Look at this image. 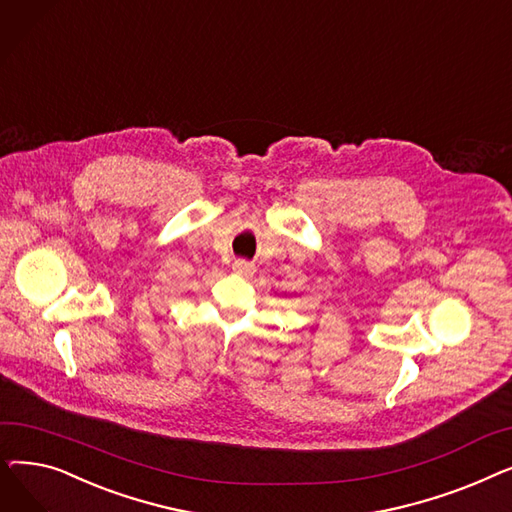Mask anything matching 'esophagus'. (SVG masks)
<instances>
[{
    "instance_id": "34e87169",
    "label": "esophagus",
    "mask_w": 512,
    "mask_h": 512,
    "mask_svg": "<svg viewBox=\"0 0 512 512\" xmlns=\"http://www.w3.org/2000/svg\"><path fill=\"white\" fill-rule=\"evenodd\" d=\"M232 270H234V274H238V276L249 278V276L255 274V265H253L251 261H245V259H236V261L232 263Z\"/></svg>"
}]
</instances>
